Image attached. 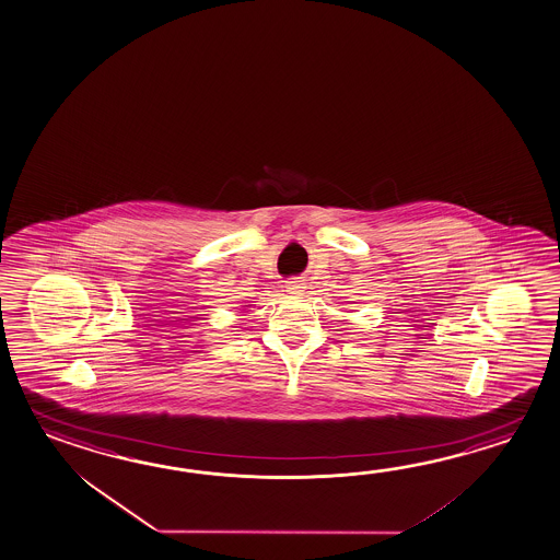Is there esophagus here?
I'll list each match as a JSON object with an SVG mask.
<instances>
[{
    "mask_svg": "<svg viewBox=\"0 0 560 560\" xmlns=\"http://www.w3.org/2000/svg\"><path fill=\"white\" fill-rule=\"evenodd\" d=\"M303 291H305V283H303L299 277L287 281V293H291V295H301Z\"/></svg>",
    "mask_w": 560,
    "mask_h": 560,
    "instance_id": "obj_1",
    "label": "esophagus"
}]
</instances>
